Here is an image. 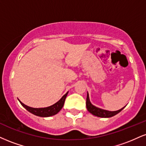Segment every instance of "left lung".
<instances>
[{"label": "left lung", "mask_w": 146, "mask_h": 146, "mask_svg": "<svg viewBox=\"0 0 146 146\" xmlns=\"http://www.w3.org/2000/svg\"><path fill=\"white\" fill-rule=\"evenodd\" d=\"M86 108L88 111L90 113L93 114L94 115H96V116L101 117H110L113 116V115H116L117 113H118L119 112H120L123 110V108L120 109V110H117V111H107V110H102V109L98 108L94 106L92 103H90V99H89V95L88 93L87 94V98H86Z\"/></svg>", "instance_id": "left-lung-1"}]
</instances>
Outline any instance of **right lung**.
<instances>
[{"instance_id":"1","label":"right lung","mask_w":146,"mask_h":146,"mask_svg":"<svg viewBox=\"0 0 146 146\" xmlns=\"http://www.w3.org/2000/svg\"><path fill=\"white\" fill-rule=\"evenodd\" d=\"M67 94L68 92H66V94L57 102V103H55V104L52 105V106L47 107V108H33L24 105V103H22L20 101H19L20 102L21 105H22L26 110H28L29 112L34 114V115L40 117H49L52 116V115H56V113H58L60 111V110L62 108L63 105H64V101H65V99L66 96H67Z\"/></svg>"}]
</instances>
